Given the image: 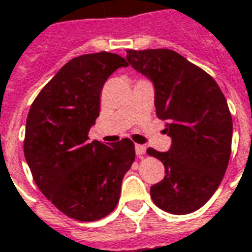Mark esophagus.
<instances>
[{
    "instance_id": "esophagus-1",
    "label": "esophagus",
    "mask_w": 252,
    "mask_h": 252,
    "mask_svg": "<svg viewBox=\"0 0 252 252\" xmlns=\"http://www.w3.org/2000/svg\"><path fill=\"white\" fill-rule=\"evenodd\" d=\"M135 151H136L137 157H139V158H142L143 155L146 154V147L142 146V144H136V146H135Z\"/></svg>"
}]
</instances>
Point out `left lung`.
I'll return each mask as SVG.
<instances>
[{
  "instance_id": "left-lung-1",
  "label": "left lung",
  "mask_w": 252,
  "mask_h": 252,
  "mask_svg": "<svg viewBox=\"0 0 252 252\" xmlns=\"http://www.w3.org/2000/svg\"><path fill=\"white\" fill-rule=\"evenodd\" d=\"M126 61L151 79L155 109L171 137L167 153L148 148L164 164V178L151 186L155 205L173 215L200 209L216 191L231 157L232 117L213 78L178 52L126 50Z\"/></svg>"
}]
</instances>
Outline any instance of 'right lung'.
<instances>
[{
  "label": "right lung",
  "mask_w": 252,
  "mask_h": 252,
  "mask_svg": "<svg viewBox=\"0 0 252 252\" xmlns=\"http://www.w3.org/2000/svg\"><path fill=\"white\" fill-rule=\"evenodd\" d=\"M126 66L124 58L106 51L74 58L41 89L27 117L24 155L33 181L59 211L79 221H95L115 209L135 160L126 137L110 146L88 137L104 83Z\"/></svg>",
  "instance_id": "add662e5"
}]
</instances>
